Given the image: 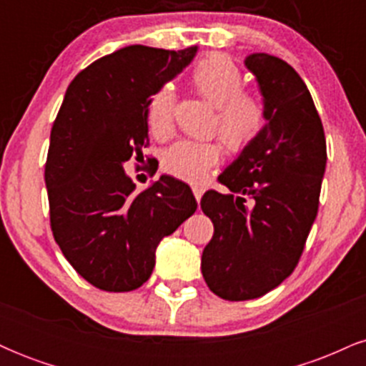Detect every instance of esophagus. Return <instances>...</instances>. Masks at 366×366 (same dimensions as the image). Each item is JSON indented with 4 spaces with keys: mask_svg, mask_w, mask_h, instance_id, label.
I'll return each mask as SVG.
<instances>
[{
    "mask_svg": "<svg viewBox=\"0 0 366 366\" xmlns=\"http://www.w3.org/2000/svg\"><path fill=\"white\" fill-rule=\"evenodd\" d=\"M192 192H194L196 201H197V203H199V199H201V196H203L204 189H203V187H197V186H194V187H192Z\"/></svg>",
    "mask_w": 366,
    "mask_h": 366,
    "instance_id": "obj_1",
    "label": "esophagus"
}]
</instances>
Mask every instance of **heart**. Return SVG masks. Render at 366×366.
Returning a JSON list of instances; mask_svg holds the SVG:
<instances>
[{"label":"heart","instance_id":"b5f03b06","mask_svg":"<svg viewBox=\"0 0 366 366\" xmlns=\"http://www.w3.org/2000/svg\"><path fill=\"white\" fill-rule=\"evenodd\" d=\"M194 89L217 107L215 127L227 149L232 153L246 149L264 125V107L258 98L242 91L241 70L224 54H208L192 66L189 74ZM175 94L163 86L148 103V129L157 139H165L174 127ZM222 149L217 142L179 141L163 154V169L187 182H201L220 162Z\"/></svg>","mask_w":366,"mask_h":366}]
</instances>
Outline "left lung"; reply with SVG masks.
Returning <instances> with one entry per match:
<instances>
[{
	"instance_id": "8db88e82",
	"label": "left lung",
	"mask_w": 366,
	"mask_h": 366,
	"mask_svg": "<svg viewBox=\"0 0 366 366\" xmlns=\"http://www.w3.org/2000/svg\"><path fill=\"white\" fill-rule=\"evenodd\" d=\"M263 96L259 136L222 172L230 192H204L215 232L201 256L209 291L227 301L263 296L300 262L318 212L327 146L303 79L267 53L246 56Z\"/></svg>"
}]
</instances>
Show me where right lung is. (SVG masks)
<instances>
[{
    "label": "right lung",
    "instance_id": "right-lung-1",
    "mask_svg": "<svg viewBox=\"0 0 366 366\" xmlns=\"http://www.w3.org/2000/svg\"><path fill=\"white\" fill-rule=\"evenodd\" d=\"M125 46L75 75L49 137L44 180L54 241L79 275L108 292L141 287L154 253L196 212L191 187L162 175L137 192L124 163L142 157L148 103L196 56Z\"/></svg>",
    "mask_w": 366,
    "mask_h": 366
}]
</instances>
